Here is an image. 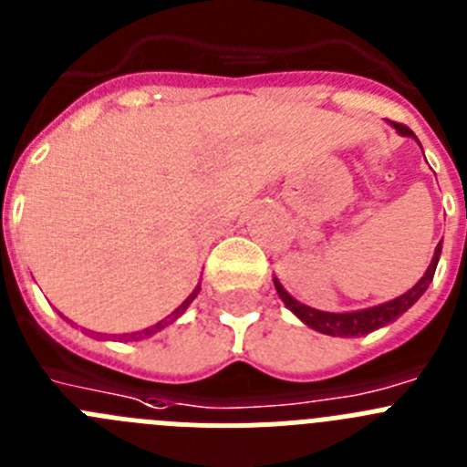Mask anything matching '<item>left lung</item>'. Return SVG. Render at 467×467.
Segmentation results:
<instances>
[{
  "label": "left lung",
  "mask_w": 467,
  "mask_h": 467,
  "mask_svg": "<svg viewBox=\"0 0 467 467\" xmlns=\"http://www.w3.org/2000/svg\"><path fill=\"white\" fill-rule=\"evenodd\" d=\"M391 127L399 131L400 136H410V139H414L419 143V139L412 134V130H408L405 125L391 122ZM440 254H442V243H438L429 268H426L423 277L412 286V289H408L405 294H400L399 298H391V301L379 303V306L366 307V310H352V312L315 310V307L303 306V303H298L296 298L289 296V292H286L285 286L280 285V280H277V277H273V285H275V292H277V296L282 298V303H285V306L289 307V310H292L294 315H296V317L306 324V327L315 328V331L324 333V336L357 337V336H366V333L378 331V328L396 322V319H399L403 312H408L410 307H412L414 303L423 296V292L429 289L431 282H433L435 268H438V262H440Z\"/></svg>",
  "instance_id": "left-lung-1"
}]
</instances>
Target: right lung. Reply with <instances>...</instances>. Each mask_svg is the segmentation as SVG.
<instances>
[{
    "instance_id": "right-lung-1",
    "label": "right lung",
    "mask_w": 467,
    "mask_h": 467,
    "mask_svg": "<svg viewBox=\"0 0 467 467\" xmlns=\"http://www.w3.org/2000/svg\"><path fill=\"white\" fill-rule=\"evenodd\" d=\"M199 292H201V285H196V286H194V292H192L190 296H187L185 301L181 303V306L175 307V310L171 312L169 317H166V319H161V322H157V324H152V327L143 328V331H134V333H122V336H119V340H143V337L155 336L157 331H161V328H166V327H169V324H173L175 319H181L182 315H185V310H187V307H190V303L194 301V298H196V294H199Z\"/></svg>"
}]
</instances>
